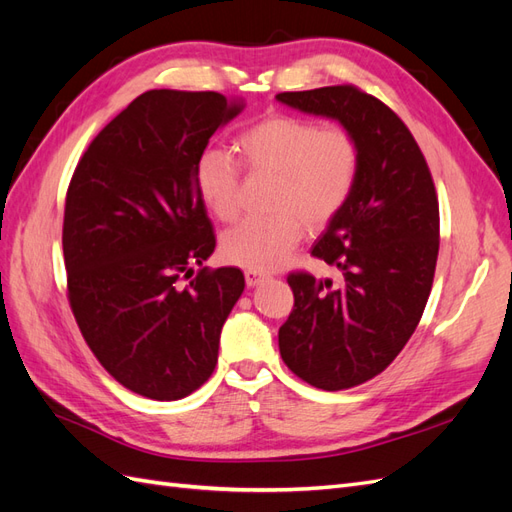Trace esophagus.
Here are the masks:
<instances>
[{"label": "esophagus", "instance_id": "1", "mask_svg": "<svg viewBox=\"0 0 512 512\" xmlns=\"http://www.w3.org/2000/svg\"><path fill=\"white\" fill-rule=\"evenodd\" d=\"M244 279H246V285H248V287H255V285H259V283H264L268 277H266L264 272L246 270V272H244Z\"/></svg>", "mask_w": 512, "mask_h": 512}]
</instances>
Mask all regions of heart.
<instances>
[{"label": "heart", "mask_w": 512, "mask_h": 512, "mask_svg": "<svg viewBox=\"0 0 512 512\" xmlns=\"http://www.w3.org/2000/svg\"><path fill=\"white\" fill-rule=\"evenodd\" d=\"M244 162L253 173H274L277 216L246 218L222 238V255L231 264L266 272L294 253L309 227H324L339 216L357 188L361 149L342 125H324L277 114L242 131L238 138ZM201 201L218 220L240 212L242 168L218 147L205 149L194 166Z\"/></svg>", "instance_id": "1"}]
</instances>
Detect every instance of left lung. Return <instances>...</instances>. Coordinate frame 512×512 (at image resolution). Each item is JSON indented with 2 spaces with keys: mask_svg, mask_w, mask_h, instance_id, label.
<instances>
[{
  "mask_svg": "<svg viewBox=\"0 0 512 512\" xmlns=\"http://www.w3.org/2000/svg\"><path fill=\"white\" fill-rule=\"evenodd\" d=\"M277 99L339 121L361 149L355 192L311 248L344 281L287 274L294 309L279 329L281 359L298 378L324 391L350 389L381 374L422 320L439 255L435 183L409 127L361 88Z\"/></svg>",
  "mask_w": 512,
  "mask_h": 512,
  "instance_id": "8db88e82",
  "label": "left lung"
}]
</instances>
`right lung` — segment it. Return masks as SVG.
<instances>
[{
  "label": "right lung",
  "instance_id": "add662e5",
  "mask_svg": "<svg viewBox=\"0 0 512 512\" xmlns=\"http://www.w3.org/2000/svg\"><path fill=\"white\" fill-rule=\"evenodd\" d=\"M242 108L212 90H147L99 131L71 177V311L106 372L144 398H186L212 376L222 324L244 292L240 268H190L216 248L194 166Z\"/></svg>",
  "mask_w": 512,
  "mask_h": 512
}]
</instances>
